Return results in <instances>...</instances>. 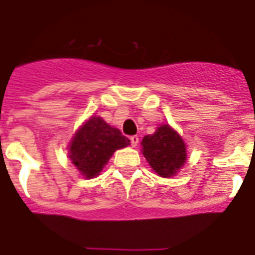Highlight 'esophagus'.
I'll return each mask as SVG.
<instances>
[{
	"label": "esophagus",
	"instance_id": "34e87169",
	"mask_svg": "<svg viewBox=\"0 0 255 255\" xmlns=\"http://www.w3.org/2000/svg\"><path fill=\"white\" fill-rule=\"evenodd\" d=\"M129 141H131L132 147L135 148L136 145H137V143H139V136H131V137H129Z\"/></svg>",
	"mask_w": 255,
	"mask_h": 255
}]
</instances>
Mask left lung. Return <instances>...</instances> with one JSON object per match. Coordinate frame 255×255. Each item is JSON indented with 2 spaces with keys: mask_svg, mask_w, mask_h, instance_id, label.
Here are the masks:
<instances>
[{
  "mask_svg": "<svg viewBox=\"0 0 255 255\" xmlns=\"http://www.w3.org/2000/svg\"><path fill=\"white\" fill-rule=\"evenodd\" d=\"M141 145L144 157L161 177H172L185 164V143L168 124L157 127L153 135L144 136Z\"/></svg>",
  "mask_w": 255,
  "mask_h": 255,
  "instance_id": "left-lung-1",
  "label": "left lung"
}]
</instances>
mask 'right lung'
<instances>
[{
    "label": "right lung",
    "instance_id": "add662e5",
    "mask_svg": "<svg viewBox=\"0 0 255 255\" xmlns=\"http://www.w3.org/2000/svg\"><path fill=\"white\" fill-rule=\"evenodd\" d=\"M129 140L118 128L111 127L99 116H91L74 135L69 148L71 163L86 178H92L120 148L127 147Z\"/></svg>",
    "mask_w": 255,
    "mask_h": 255
}]
</instances>
